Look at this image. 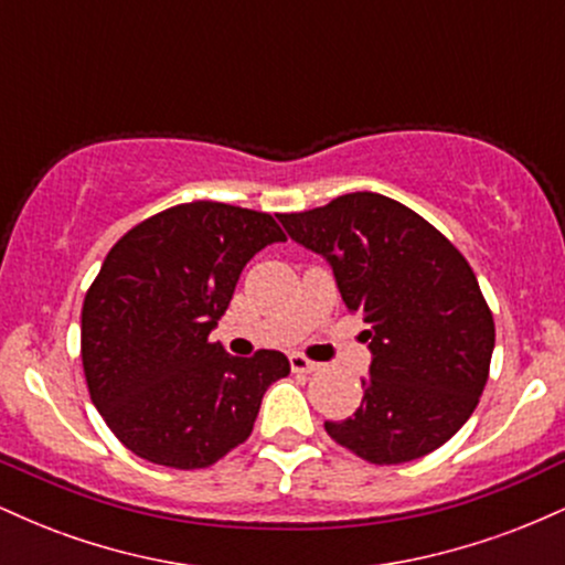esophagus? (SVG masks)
<instances>
[{
	"label": "esophagus",
	"instance_id": "1",
	"mask_svg": "<svg viewBox=\"0 0 565 565\" xmlns=\"http://www.w3.org/2000/svg\"><path fill=\"white\" fill-rule=\"evenodd\" d=\"M289 366H291V372H297V374H313V372H319V369H321V364L305 359V355H300V353L289 355Z\"/></svg>",
	"mask_w": 565,
	"mask_h": 565
}]
</instances>
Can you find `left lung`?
<instances>
[{"mask_svg":"<svg viewBox=\"0 0 565 565\" xmlns=\"http://www.w3.org/2000/svg\"><path fill=\"white\" fill-rule=\"evenodd\" d=\"M278 220L332 265L342 302L369 323L364 398L353 417L323 423L329 436L372 465L436 451L476 412L494 353V319L468 260L382 193H345Z\"/></svg>","mask_w":565,"mask_h":565,"instance_id":"1","label":"left lung"}]
</instances>
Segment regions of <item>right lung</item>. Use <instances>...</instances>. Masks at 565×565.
Wrapping results in <instances>:
<instances>
[{"mask_svg":"<svg viewBox=\"0 0 565 565\" xmlns=\"http://www.w3.org/2000/svg\"><path fill=\"white\" fill-rule=\"evenodd\" d=\"M276 242L287 236L265 212L191 201L111 246L84 297L82 364L89 398L129 451L196 470L249 438L289 361L278 350L238 359L210 332L244 265Z\"/></svg>","mask_w":565,"mask_h":565,"instance_id":"right-lung-1","label":"right lung"}]
</instances>
